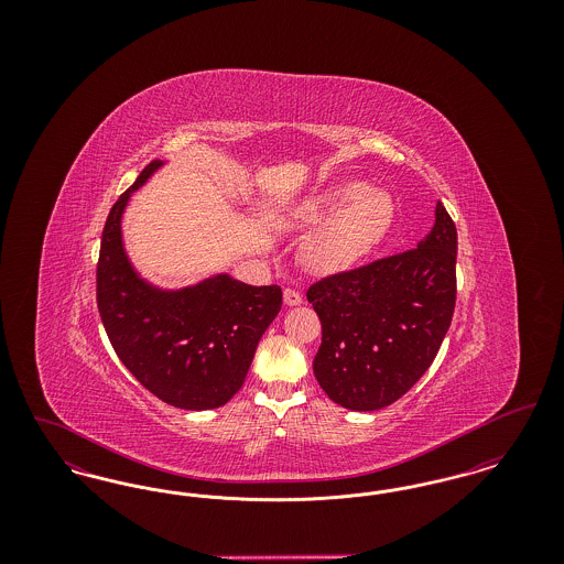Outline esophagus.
Masks as SVG:
<instances>
[{"label": "esophagus", "mask_w": 564, "mask_h": 564, "mask_svg": "<svg viewBox=\"0 0 564 564\" xmlns=\"http://www.w3.org/2000/svg\"><path fill=\"white\" fill-rule=\"evenodd\" d=\"M283 300H285V304L288 306H297V304H302V294L294 290V288H288L285 292H283Z\"/></svg>", "instance_id": "obj_1"}]
</instances>
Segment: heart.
<instances>
[{
  "mask_svg": "<svg viewBox=\"0 0 564 564\" xmlns=\"http://www.w3.org/2000/svg\"><path fill=\"white\" fill-rule=\"evenodd\" d=\"M304 219H329L308 245V262L322 272H345L361 264L389 237L395 203L389 192L366 182H347L323 192Z\"/></svg>",
  "mask_w": 564,
  "mask_h": 564,
  "instance_id": "b5f03b06",
  "label": "heart"
}]
</instances>
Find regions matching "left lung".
I'll return each instance as SVG.
<instances>
[{"label":"left lung","instance_id":"obj_1","mask_svg":"<svg viewBox=\"0 0 564 564\" xmlns=\"http://www.w3.org/2000/svg\"><path fill=\"white\" fill-rule=\"evenodd\" d=\"M322 322L313 372L332 402L370 412L398 402L430 370L453 322L456 226L442 203L419 247L313 283Z\"/></svg>","mask_w":564,"mask_h":564}]
</instances>
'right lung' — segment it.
<instances>
[{"label":"right lung","mask_w":564,"mask_h":564,"mask_svg":"<svg viewBox=\"0 0 564 564\" xmlns=\"http://www.w3.org/2000/svg\"><path fill=\"white\" fill-rule=\"evenodd\" d=\"M159 166L162 161L150 162L109 212L97 262V306L116 355L150 393L184 410H212L241 389L283 294L279 285L253 288L228 274L164 292L134 272L120 221L131 194Z\"/></svg>","instance_id":"add662e5"}]
</instances>
